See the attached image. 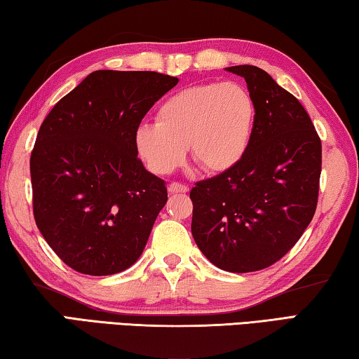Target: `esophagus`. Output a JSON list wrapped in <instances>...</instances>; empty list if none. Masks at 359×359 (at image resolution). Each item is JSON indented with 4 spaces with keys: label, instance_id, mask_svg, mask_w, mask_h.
I'll return each instance as SVG.
<instances>
[{
    "label": "esophagus",
    "instance_id": "1",
    "mask_svg": "<svg viewBox=\"0 0 359 359\" xmlns=\"http://www.w3.org/2000/svg\"><path fill=\"white\" fill-rule=\"evenodd\" d=\"M189 191V187H187L186 184H181V183H176V181H173V183L168 184V192L170 194H178V192H187Z\"/></svg>",
    "mask_w": 359,
    "mask_h": 359
}]
</instances>
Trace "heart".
<instances>
[{
  "label": "heart",
  "instance_id": "heart-1",
  "mask_svg": "<svg viewBox=\"0 0 359 359\" xmlns=\"http://www.w3.org/2000/svg\"><path fill=\"white\" fill-rule=\"evenodd\" d=\"M256 107L237 82H211L176 92L161 104L156 124L135 132V146L152 173L168 175L192 161L208 173H221L242 161L255 130Z\"/></svg>",
  "mask_w": 359,
  "mask_h": 359
}]
</instances>
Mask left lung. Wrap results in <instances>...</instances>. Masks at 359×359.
I'll use <instances>...</instances> for the list:
<instances>
[{
	"label": "left lung",
	"mask_w": 359,
	"mask_h": 359,
	"mask_svg": "<svg viewBox=\"0 0 359 359\" xmlns=\"http://www.w3.org/2000/svg\"><path fill=\"white\" fill-rule=\"evenodd\" d=\"M255 100L251 143L237 165L191 189L192 237L216 267L256 272L297 243L318 203L321 140L301 102L251 65L226 68Z\"/></svg>",
	"instance_id": "left-lung-1"
}]
</instances>
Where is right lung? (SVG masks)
Segmentation results:
<instances>
[{"label":"right lung","mask_w":359,"mask_h":359,"mask_svg":"<svg viewBox=\"0 0 359 359\" xmlns=\"http://www.w3.org/2000/svg\"><path fill=\"white\" fill-rule=\"evenodd\" d=\"M176 84L156 72L98 69L41 124L30 157L34 221L76 272L119 273L143 252L167 187L138 158L135 132Z\"/></svg>","instance_id":"obj_1"}]
</instances>
